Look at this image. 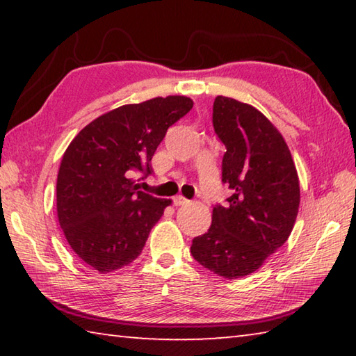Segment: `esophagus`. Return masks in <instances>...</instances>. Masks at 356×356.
Here are the masks:
<instances>
[{
	"instance_id": "obj_1",
	"label": "esophagus",
	"mask_w": 356,
	"mask_h": 356,
	"mask_svg": "<svg viewBox=\"0 0 356 356\" xmlns=\"http://www.w3.org/2000/svg\"><path fill=\"white\" fill-rule=\"evenodd\" d=\"M188 202H190V201L185 200L184 196H176V197H174V200H172L174 206H186V204H188Z\"/></svg>"
}]
</instances>
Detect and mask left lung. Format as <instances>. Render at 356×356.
<instances>
[{"label": "left lung", "instance_id": "8db88e82", "mask_svg": "<svg viewBox=\"0 0 356 356\" xmlns=\"http://www.w3.org/2000/svg\"><path fill=\"white\" fill-rule=\"evenodd\" d=\"M213 130L225 144L221 182L231 196L213 206L212 226L193 238L191 256L222 278H243L286 243L300 206L291 150L254 106L218 95Z\"/></svg>", "mask_w": 356, "mask_h": 356}]
</instances>
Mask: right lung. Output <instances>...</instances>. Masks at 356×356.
I'll list each match as a JSON object with an SVG mask.
<instances>
[{"mask_svg":"<svg viewBox=\"0 0 356 356\" xmlns=\"http://www.w3.org/2000/svg\"><path fill=\"white\" fill-rule=\"evenodd\" d=\"M193 108L184 95L124 105L88 124L65 150L56 182L58 220L70 248L100 273L141 254L170 200L138 190L152 174L166 130Z\"/></svg>","mask_w":356,"mask_h":356,"instance_id":"1","label":"right lung"}]
</instances>
